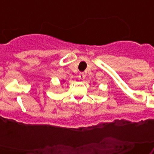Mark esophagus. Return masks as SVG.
I'll return each mask as SVG.
<instances>
[{
  "instance_id": "obj_1",
  "label": "esophagus",
  "mask_w": 154,
  "mask_h": 154,
  "mask_svg": "<svg viewBox=\"0 0 154 154\" xmlns=\"http://www.w3.org/2000/svg\"><path fill=\"white\" fill-rule=\"evenodd\" d=\"M78 77H79V79H80V80H83L84 79H85V74H84L83 72H80V74H79Z\"/></svg>"
}]
</instances>
